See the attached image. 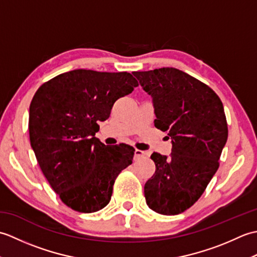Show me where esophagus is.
Here are the masks:
<instances>
[{"mask_svg":"<svg viewBox=\"0 0 257 257\" xmlns=\"http://www.w3.org/2000/svg\"><path fill=\"white\" fill-rule=\"evenodd\" d=\"M147 156V154L145 151H141V150H138L136 149L135 150V159H141V158H145Z\"/></svg>","mask_w":257,"mask_h":257,"instance_id":"obj_1","label":"esophagus"}]
</instances>
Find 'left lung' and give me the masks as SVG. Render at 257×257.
Wrapping results in <instances>:
<instances>
[{
	"label": "left lung",
	"instance_id": "obj_1",
	"mask_svg": "<svg viewBox=\"0 0 257 257\" xmlns=\"http://www.w3.org/2000/svg\"><path fill=\"white\" fill-rule=\"evenodd\" d=\"M133 74L152 97L156 128L172 139L170 157L151 155L156 172L145 184L146 202L160 214H180L219 169L228 133L223 103L209 86L177 68Z\"/></svg>",
	"mask_w": 257,
	"mask_h": 257
}]
</instances>
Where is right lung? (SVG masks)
I'll list each match as a JSON object with an SVG mask.
<instances>
[{
  "label": "right lung",
  "instance_id": "right-lung-1",
  "mask_svg": "<svg viewBox=\"0 0 257 257\" xmlns=\"http://www.w3.org/2000/svg\"><path fill=\"white\" fill-rule=\"evenodd\" d=\"M138 81L127 72L75 69L43 84L30 106V140L41 170L63 203L81 213L110 201L118 174L133 163L128 145L105 146L98 121Z\"/></svg>",
  "mask_w": 257,
  "mask_h": 257
}]
</instances>
